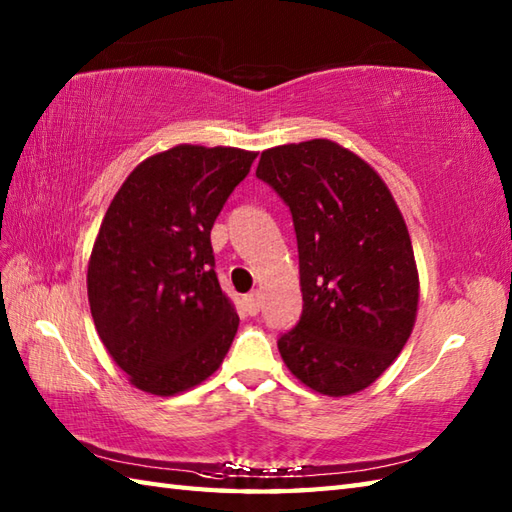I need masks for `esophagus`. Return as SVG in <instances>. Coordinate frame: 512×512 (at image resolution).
<instances>
[{
	"mask_svg": "<svg viewBox=\"0 0 512 512\" xmlns=\"http://www.w3.org/2000/svg\"><path fill=\"white\" fill-rule=\"evenodd\" d=\"M244 310L250 314V317H255L259 312V290L250 292V295L244 297Z\"/></svg>",
	"mask_w": 512,
	"mask_h": 512,
	"instance_id": "obj_1",
	"label": "esophagus"
}]
</instances>
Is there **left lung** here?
I'll use <instances>...</instances> for the list:
<instances>
[{"label": "left lung", "instance_id": "obj_1", "mask_svg": "<svg viewBox=\"0 0 512 512\" xmlns=\"http://www.w3.org/2000/svg\"><path fill=\"white\" fill-rule=\"evenodd\" d=\"M257 178L288 204L303 312L277 341L286 367L323 396L369 387L416 323L411 237L383 178L325 138L262 151Z\"/></svg>", "mask_w": 512, "mask_h": 512}]
</instances>
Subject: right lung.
<instances>
[{"label":"right lung","instance_id":"add662e5","mask_svg":"<svg viewBox=\"0 0 512 512\" xmlns=\"http://www.w3.org/2000/svg\"><path fill=\"white\" fill-rule=\"evenodd\" d=\"M255 151L178 145L140 162L107 209L88 264L105 350L129 383L173 396L209 378L239 317L215 275L211 228Z\"/></svg>","mask_w":512,"mask_h":512}]
</instances>
